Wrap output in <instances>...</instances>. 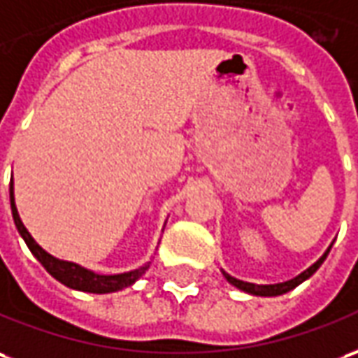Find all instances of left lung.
Listing matches in <instances>:
<instances>
[{"instance_id": "obj_1", "label": "left lung", "mask_w": 358, "mask_h": 358, "mask_svg": "<svg viewBox=\"0 0 358 358\" xmlns=\"http://www.w3.org/2000/svg\"><path fill=\"white\" fill-rule=\"evenodd\" d=\"M329 250H331V246L324 252V256L320 257L316 264H312V266L306 269V271H302L301 275H296L294 279H289V281H285V283H275V285H256V283H246V281H240V279H236V277H232V275L224 273L222 271V275H224V279L229 281L231 285H234L236 289H240V291L244 292H250V294H256V296H277V294H285V292L292 291L294 287H299V285L302 283V281H306L308 277H312V275L318 271V267L324 264V259L327 257V254H329Z\"/></svg>"}]
</instances>
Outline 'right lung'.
Masks as SVG:
<instances>
[{
	"mask_svg": "<svg viewBox=\"0 0 358 358\" xmlns=\"http://www.w3.org/2000/svg\"><path fill=\"white\" fill-rule=\"evenodd\" d=\"M9 199H11V213H13V221L17 231L22 236V240L27 242V246L32 252V256L38 259L40 264L44 266V269L48 271L54 279H57L59 283H64L69 289H77V291L85 292H96V294H104V292H116L126 289L129 285H134L141 277V275L149 269L147 262L145 266L137 267L134 271H127V273H118V275H99L91 271V269H85L79 264L73 262H64V259H57V257L50 256L46 250H42L36 244V240L32 238L31 232L27 231V227L22 224L19 211H17V205H15V194H13V178L9 184Z\"/></svg>",
	"mask_w": 358,
	"mask_h": 358,
	"instance_id": "obj_1",
	"label": "right lung"
}]
</instances>
